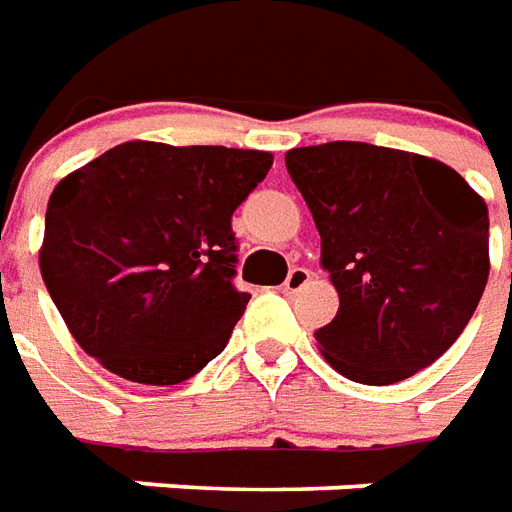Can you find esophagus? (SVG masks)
Instances as JSON below:
<instances>
[{"label":"esophagus","instance_id":"obj_1","mask_svg":"<svg viewBox=\"0 0 512 512\" xmlns=\"http://www.w3.org/2000/svg\"><path fill=\"white\" fill-rule=\"evenodd\" d=\"M308 281H311V270H306V267H292L289 275H286L284 286H281V292H284V295H295V292H300Z\"/></svg>","mask_w":512,"mask_h":512}]
</instances>
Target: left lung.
<instances>
[{
    "mask_svg": "<svg viewBox=\"0 0 512 512\" xmlns=\"http://www.w3.org/2000/svg\"><path fill=\"white\" fill-rule=\"evenodd\" d=\"M286 170L322 239L339 292L314 333L322 358L355 383L389 386L444 355L488 281V206L438 159L322 143L286 151Z\"/></svg>",
    "mask_w": 512,
    "mask_h": 512,
    "instance_id": "obj_1",
    "label": "left lung"
}]
</instances>
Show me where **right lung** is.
Returning <instances> with one entry per match:
<instances>
[{
  "instance_id": "obj_1",
  "label": "right lung",
  "mask_w": 512,
  "mask_h": 512,
  "mask_svg": "<svg viewBox=\"0 0 512 512\" xmlns=\"http://www.w3.org/2000/svg\"><path fill=\"white\" fill-rule=\"evenodd\" d=\"M270 168V151L129 140L68 173L38 262L76 344L146 386L223 353L250 300L231 284V215Z\"/></svg>"
}]
</instances>
